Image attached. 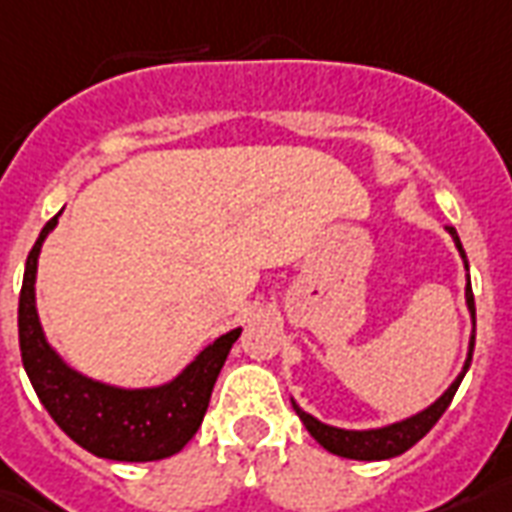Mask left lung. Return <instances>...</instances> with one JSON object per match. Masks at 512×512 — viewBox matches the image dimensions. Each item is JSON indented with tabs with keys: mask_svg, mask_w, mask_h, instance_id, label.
<instances>
[{
	"mask_svg": "<svg viewBox=\"0 0 512 512\" xmlns=\"http://www.w3.org/2000/svg\"><path fill=\"white\" fill-rule=\"evenodd\" d=\"M446 232L451 235L454 245H457L459 256L465 261L467 269V256L465 248L459 243V235L454 227H446ZM465 299H467V310H470V318H473V334H470V347H467V360L459 376L451 382V387L443 392L441 398L435 400L433 406H427L425 411H419L414 417L400 419V422H392L387 427H376V430H342V427H331L323 425L320 419H315L307 411H301L296 406V400L291 398L293 408H296V414L304 422V427L310 430V435L315 441L323 446L326 451L336 454V457H347V459H363V462H374V459H392L408 451L417 441H422L438 419L443 417V411L449 408L451 398H454V392L465 379L467 368H470V360H473V347H475V301H473V288H470V275H467V285H465Z\"/></svg>",
	"mask_w": 512,
	"mask_h": 512,
	"instance_id": "1",
	"label": "left lung"
}]
</instances>
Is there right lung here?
Segmentation results:
<instances>
[{"mask_svg": "<svg viewBox=\"0 0 512 512\" xmlns=\"http://www.w3.org/2000/svg\"><path fill=\"white\" fill-rule=\"evenodd\" d=\"M55 213L39 232L23 272L18 301V339L31 387L55 425L95 457L114 462H154L173 457L192 441L211 403L213 384L243 328L219 336L165 384L125 390L95 382L50 347L37 315V261L45 237L58 224Z\"/></svg>", "mask_w": 512, "mask_h": 512, "instance_id": "1", "label": "right lung"}]
</instances>
